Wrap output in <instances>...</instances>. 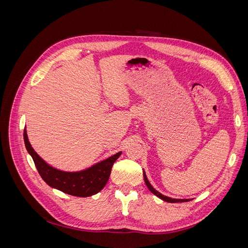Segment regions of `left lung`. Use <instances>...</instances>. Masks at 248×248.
I'll return each mask as SVG.
<instances>
[{
	"mask_svg": "<svg viewBox=\"0 0 248 248\" xmlns=\"http://www.w3.org/2000/svg\"><path fill=\"white\" fill-rule=\"evenodd\" d=\"M142 174H144V180H145V183L148 187V189L151 191L154 196H156L157 198H159L160 200L164 201V202H189L190 199H172V198H170V197H167V196H163L162 193H160L159 191H157L154 187L151 185V183L149 182V180L147 178V175L145 170H142Z\"/></svg>",
	"mask_w": 248,
	"mask_h": 248,
	"instance_id": "left-lung-1",
	"label": "left lung"
}]
</instances>
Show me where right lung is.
I'll list each match as a JSON object with an SVG mask.
<instances>
[{"label": "right lung", "instance_id": "add662e5", "mask_svg": "<svg viewBox=\"0 0 248 248\" xmlns=\"http://www.w3.org/2000/svg\"><path fill=\"white\" fill-rule=\"evenodd\" d=\"M24 140L27 151L33 158L36 169L43 181L51 188H56L64 193L79 198L92 197L103 189L108 181L114 162L122 154V151H120L85 170L67 171L51 167L35 152L29 141L26 127L24 130Z\"/></svg>", "mask_w": 248, "mask_h": 248}]
</instances>
